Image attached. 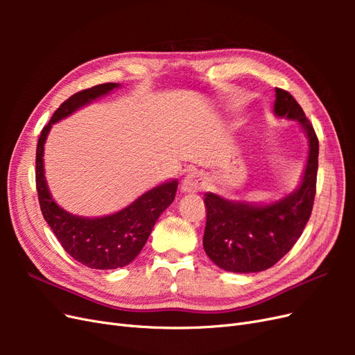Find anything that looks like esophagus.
Returning <instances> with one entry per match:
<instances>
[{"instance_id": "obj_1", "label": "esophagus", "mask_w": 355, "mask_h": 355, "mask_svg": "<svg viewBox=\"0 0 355 355\" xmlns=\"http://www.w3.org/2000/svg\"><path fill=\"white\" fill-rule=\"evenodd\" d=\"M207 185V178L200 171H192L184 180H182L180 191L182 194H197Z\"/></svg>"}]
</instances>
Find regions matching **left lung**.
Here are the masks:
<instances>
[{"instance_id":"1","label":"left lung","mask_w":355,"mask_h":355,"mask_svg":"<svg viewBox=\"0 0 355 355\" xmlns=\"http://www.w3.org/2000/svg\"><path fill=\"white\" fill-rule=\"evenodd\" d=\"M274 115L296 121L308 139V155L299 185L283 197L250 202L204 194L207 222L202 247L220 270L261 272L275 265L299 240L313 211L318 168V139L304 110L290 93L275 89Z\"/></svg>"}]
</instances>
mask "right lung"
<instances>
[{
	"label": "right lung",
	"instance_id": "right-lung-1",
	"mask_svg": "<svg viewBox=\"0 0 355 355\" xmlns=\"http://www.w3.org/2000/svg\"><path fill=\"white\" fill-rule=\"evenodd\" d=\"M120 87L118 83H106L72 94L42 128L37 145L35 179L42 216L65 252L93 270H116L130 263L144 249L159 214L173 202L179 184L178 179H168L124 209L98 218L72 214L53 198L44 168V145L51 125Z\"/></svg>",
	"mask_w": 355,
	"mask_h": 355
}]
</instances>
